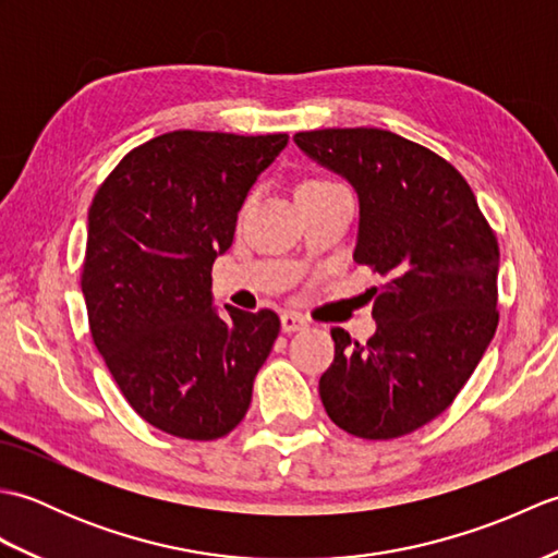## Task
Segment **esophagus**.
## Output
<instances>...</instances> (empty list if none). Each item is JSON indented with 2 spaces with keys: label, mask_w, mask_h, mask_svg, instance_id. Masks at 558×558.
I'll return each instance as SVG.
<instances>
[{
  "label": "esophagus",
  "mask_w": 558,
  "mask_h": 558,
  "mask_svg": "<svg viewBox=\"0 0 558 558\" xmlns=\"http://www.w3.org/2000/svg\"><path fill=\"white\" fill-rule=\"evenodd\" d=\"M280 326H282V330H286V333H294V330L306 328V318L300 316V314H294V312H286L280 316Z\"/></svg>",
  "instance_id": "obj_1"
}]
</instances>
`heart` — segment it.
Here are the masks:
<instances>
[{
	"mask_svg": "<svg viewBox=\"0 0 558 558\" xmlns=\"http://www.w3.org/2000/svg\"><path fill=\"white\" fill-rule=\"evenodd\" d=\"M312 184H328V180H310V182H304L302 186H312Z\"/></svg>",
	"mask_w": 558,
	"mask_h": 558,
	"instance_id": "1",
	"label": "heart"
}]
</instances>
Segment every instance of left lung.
Listing matches in <instances>:
<instances>
[{"instance_id": "1", "label": "left lung", "mask_w": 558, "mask_h": 558, "mask_svg": "<svg viewBox=\"0 0 558 558\" xmlns=\"http://www.w3.org/2000/svg\"><path fill=\"white\" fill-rule=\"evenodd\" d=\"M294 144L354 186V260L386 278L369 340L330 328L336 357L318 396L352 436H405L456 400L489 348L499 242L465 177L414 141L357 126L300 132Z\"/></svg>"}]
</instances>
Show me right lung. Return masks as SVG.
I'll return each instance as SVG.
<instances>
[{
  "label": "right lung",
  "mask_w": 558,
  "mask_h": 558,
  "mask_svg": "<svg viewBox=\"0 0 558 558\" xmlns=\"http://www.w3.org/2000/svg\"><path fill=\"white\" fill-rule=\"evenodd\" d=\"M288 134L180 129L129 150L93 196L81 292L93 342L156 429L213 441L244 420L276 312L213 310L210 270Z\"/></svg>",
  "instance_id": "add662e5"
}]
</instances>
